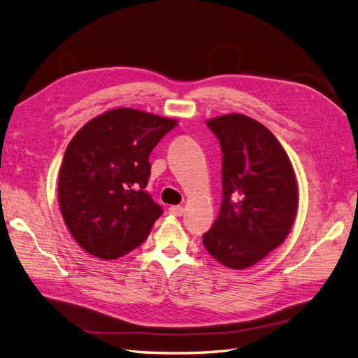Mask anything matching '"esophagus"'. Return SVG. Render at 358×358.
Returning <instances> with one entry per match:
<instances>
[{
    "mask_svg": "<svg viewBox=\"0 0 358 358\" xmlns=\"http://www.w3.org/2000/svg\"><path fill=\"white\" fill-rule=\"evenodd\" d=\"M169 212H170L171 215H175V216H182L183 208H182V206H170Z\"/></svg>",
    "mask_w": 358,
    "mask_h": 358,
    "instance_id": "34e87169",
    "label": "esophagus"
}]
</instances>
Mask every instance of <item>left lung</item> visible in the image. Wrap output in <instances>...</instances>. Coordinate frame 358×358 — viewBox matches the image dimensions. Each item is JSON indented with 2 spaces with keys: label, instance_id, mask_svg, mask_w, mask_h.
Segmentation results:
<instances>
[{
  "label": "left lung",
  "instance_id": "left-lung-1",
  "mask_svg": "<svg viewBox=\"0 0 358 358\" xmlns=\"http://www.w3.org/2000/svg\"><path fill=\"white\" fill-rule=\"evenodd\" d=\"M206 124L221 143L222 203L203 245L227 267H251L287 239L299 208L296 173L282 145L255 119L230 113Z\"/></svg>",
  "mask_w": 358,
  "mask_h": 358
}]
</instances>
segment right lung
Masks as SVG:
<instances>
[{"label":"right lung","mask_w":358,"mask_h":358,"mask_svg":"<svg viewBox=\"0 0 358 358\" xmlns=\"http://www.w3.org/2000/svg\"><path fill=\"white\" fill-rule=\"evenodd\" d=\"M175 119L119 107L85 124L59 170L64 222L86 252L116 259L142 245L162 215L145 189L149 155Z\"/></svg>","instance_id":"add662e5"}]
</instances>
